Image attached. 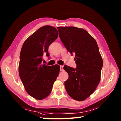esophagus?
Returning <instances> with one entry per match:
<instances>
[{
    "label": "esophagus",
    "mask_w": 121,
    "mask_h": 121,
    "mask_svg": "<svg viewBox=\"0 0 121 121\" xmlns=\"http://www.w3.org/2000/svg\"><path fill=\"white\" fill-rule=\"evenodd\" d=\"M60 71H61V72H62V71H64V66H60Z\"/></svg>",
    "instance_id": "esophagus-1"
}]
</instances>
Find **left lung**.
<instances>
[{
  "label": "left lung",
  "mask_w": 121,
  "mask_h": 121,
  "mask_svg": "<svg viewBox=\"0 0 121 121\" xmlns=\"http://www.w3.org/2000/svg\"><path fill=\"white\" fill-rule=\"evenodd\" d=\"M59 37L72 55L76 68L65 65L69 77L65 82L68 95L77 101H83L95 91L101 79L103 60L96 40L83 28L57 27Z\"/></svg>",
  "instance_id": "1"
}]
</instances>
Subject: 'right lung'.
<instances>
[{
	"label": "right lung",
	"mask_w": 121,
	"mask_h": 121,
	"mask_svg": "<svg viewBox=\"0 0 121 121\" xmlns=\"http://www.w3.org/2000/svg\"><path fill=\"white\" fill-rule=\"evenodd\" d=\"M57 36L55 27L43 26L25 40L21 49L19 76L27 93L36 99L50 94L60 72L58 65L49 66L41 63L44 54L49 56L48 47Z\"/></svg>",
	"instance_id": "1"
}]
</instances>
